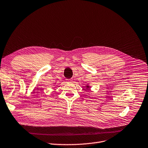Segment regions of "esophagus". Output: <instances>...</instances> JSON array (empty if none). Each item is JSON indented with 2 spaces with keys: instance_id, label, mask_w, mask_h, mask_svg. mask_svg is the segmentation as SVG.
Masks as SVG:
<instances>
[{
  "instance_id": "1",
  "label": "esophagus",
  "mask_w": 148,
  "mask_h": 148,
  "mask_svg": "<svg viewBox=\"0 0 148 148\" xmlns=\"http://www.w3.org/2000/svg\"><path fill=\"white\" fill-rule=\"evenodd\" d=\"M67 81L68 82H71L73 81V79H69L67 80Z\"/></svg>"
}]
</instances>
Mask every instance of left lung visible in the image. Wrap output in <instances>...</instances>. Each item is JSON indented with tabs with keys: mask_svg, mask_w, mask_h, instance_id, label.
Instances as JSON below:
<instances>
[{
	"mask_svg": "<svg viewBox=\"0 0 148 148\" xmlns=\"http://www.w3.org/2000/svg\"><path fill=\"white\" fill-rule=\"evenodd\" d=\"M88 88H89V86H87V89H88Z\"/></svg>",
	"mask_w": 148,
	"mask_h": 148,
	"instance_id": "1",
	"label": "left lung"
}]
</instances>
